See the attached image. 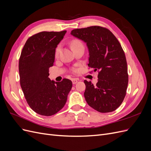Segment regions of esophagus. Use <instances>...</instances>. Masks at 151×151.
<instances>
[{
	"label": "esophagus",
	"mask_w": 151,
	"mask_h": 151,
	"mask_svg": "<svg viewBox=\"0 0 151 151\" xmlns=\"http://www.w3.org/2000/svg\"><path fill=\"white\" fill-rule=\"evenodd\" d=\"M72 84H76L77 82H78V79H72Z\"/></svg>",
	"instance_id": "obj_1"
}]
</instances>
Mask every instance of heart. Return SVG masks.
Here are the masks:
<instances>
[{"label":"heart","instance_id":"1","mask_svg":"<svg viewBox=\"0 0 151 151\" xmlns=\"http://www.w3.org/2000/svg\"><path fill=\"white\" fill-rule=\"evenodd\" d=\"M82 44L81 42H79V41L78 40H74L73 42H72L71 43V46L72 47H73L74 46H75V45H81ZM59 52H60V47H58L55 50V56L57 57L58 55L59 54Z\"/></svg>","mask_w":151,"mask_h":151}]
</instances>
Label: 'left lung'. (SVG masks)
<instances>
[{
	"label": "left lung",
	"mask_w": 151,
	"mask_h": 151,
	"mask_svg": "<svg viewBox=\"0 0 151 151\" xmlns=\"http://www.w3.org/2000/svg\"><path fill=\"white\" fill-rule=\"evenodd\" d=\"M71 35L86 43L88 66L98 72L96 85L84 81L86 102L99 112L115 111L125 98L129 82L126 57L120 43L108 29L99 26L73 29Z\"/></svg>",
	"instance_id": "8db88e82"
}]
</instances>
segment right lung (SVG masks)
Wrapping results in <instances>:
<instances>
[{
	"label": "right lung",
	"mask_w": 151,
	"mask_h": 151,
	"mask_svg": "<svg viewBox=\"0 0 151 151\" xmlns=\"http://www.w3.org/2000/svg\"><path fill=\"white\" fill-rule=\"evenodd\" d=\"M67 31H42L27 40L19 61L20 84L29 107L36 113L52 116L64 106L72 81H51L55 49Z\"/></svg>",
	"instance_id": "1"
}]
</instances>
